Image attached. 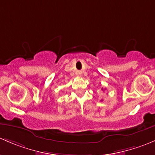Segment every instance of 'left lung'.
I'll return each mask as SVG.
<instances>
[{"label":"left lung","instance_id":"left-lung-1","mask_svg":"<svg viewBox=\"0 0 155 155\" xmlns=\"http://www.w3.org/2000/svg\"><path fill=\"white\" fill-rule=\"evenodd\" d=\"M102 90H103V89H102Z\"/></svg>","mask_w":155,"mask_h":155}]
</instances>
